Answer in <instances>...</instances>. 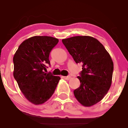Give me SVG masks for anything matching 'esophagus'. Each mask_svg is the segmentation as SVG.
I'll list each match as a JSON object with an SVG mask.
<instances>
[{"mask_svg":"<svg viewBox=\"0 0 128 128\" xmlns=\"http://www.w3.org/2000/svg\"><path fill=\"white\" fill-rule=\"evenodd\" d=\"M63 79H66V80H69L70 79V76H63Z\"/></svg>","mask_w":128,"mask_h":128,"instance_id":"1","label":"esophagus"}]
</instances>
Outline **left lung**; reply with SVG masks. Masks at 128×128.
<instances>
[{
	"label": "left lung",
	"mask_w": 128,
	"mask_h": 128,
	"mask_svg": "<svg viewBox=\"0 0 128 128\" xmlns=\"http://www.w3.org/2000/svg\"><path fill=\"white\" fill-rule=\"evenodd\" d=\"M62 42L76 64H82L78 76L80 85L73 92L74 97L83 106H92L104 98L111 86L114 64L111 56L92 36H72Z\"/></svg>",
	"instance_id": "8db88e82"
}]
</instances>
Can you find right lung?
I'll list each match as a JSON object with an SVG mask.
<instances>
[{
	"mask_svg": "<svg viewBox=\"0 0 128 128\" xmlns=\"http://www.w3.org/2000/svg\"><path fill=\"white\" fill-rule=\"evenodd\" d=\"M58 42L52 36H32L22 42L13 57L14 78L24 97L34 105L49 100L61 79L44 73L50 65V52Z\"/></svg>",
	"mask_w": 128,
	"mask_h": 128,
	"instance_id": "obj_1",
	"label": "right lung"
}]
</instances>
